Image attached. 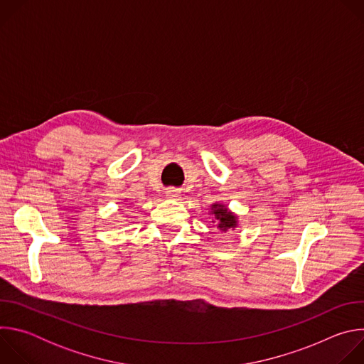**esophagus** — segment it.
Wrapping results in <instances>:
<instances>
[{
	"instance_id": "obj_1",
	"label": "esophagus",
	"mask_w": 364,
	"mask_h": 364,
	"mask_svg": "<svg viewBox=\"0 0 364 364\" xmlns=\"http://www.w3.org/2000/svg\"><path fill=\"white\" fill-rule=\"evenodd\" d=\"M166 196H167V198H173V200H178L180 198V191L177 190V188H168L167 191H166Z\"/></svg>"
}]
</instances>
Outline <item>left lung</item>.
<instances>
[{"instance_id":"left-lung-1","label":"left lung","mask_w":364,"mask_h":364,"mask_svg":"<svg viewBox=\"0 0 364 364\" xmlns=\"http://www.w3.org/2000/svg\"><path fill=\"white\" fill-rule=\"evenodd\" d=\"M209 216H212V223L216 225L218 230L222 233L235 230L239 226L237 215H235L222 201H216L210 205Z\"/></svg>"}]
</instances>
